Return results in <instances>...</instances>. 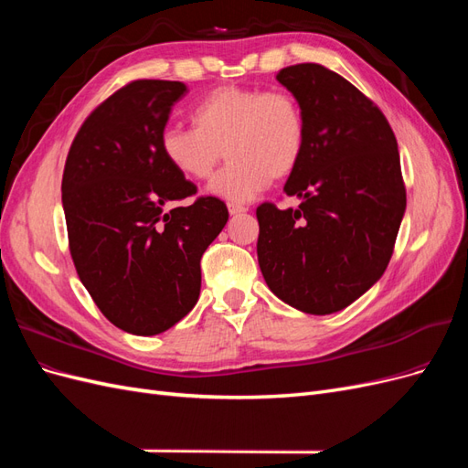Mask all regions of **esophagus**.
<instances>
[{
  "instance_id": "34e87169",
  "label": "esophagus",
  "mask_w": 468,
  "mask_h": 468,
  "mask_svg": "<svg viewBox=\"0 0 468 468\" xmlns=\"http://www.w3.org/2000/svg\"><path fill=\"white\" fill-rule=\"evenodd\" d=\"M248 207L244 205H236V203H229V212L230 215H242V212H246Z\"/></svg>"
}]
</instances>
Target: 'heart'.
<instances>
[{"label": "heart", "mask_w": 468, "mask_h": 468, "mask_svg": "<svg viewBox=\"0 0 468 468\" xmlns=\"http://www.w3.org/2000/svg\"><path fill=\"white\" fill-rule=\"evenodd\" d=\"M191 122L193 129L165 126L162 155L181 177L205 181L226 154L230 162L210 193L234 203L253 199L271 179H287L306 150L304 111L287 90L217 88L193 107Z\"/></svg>", "instance_id": "b5f03b06"}]
</instances>
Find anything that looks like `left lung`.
I'll list each match as a JSON object with an SVG mask.
<instances>
[{
  "mask_svg": "<svg viewBox=\"0 0 468 468\" xmlns=\"http://www.w3.org/2000/svg\"><path fill=\"white\" fill-rule=\"evenodd\" d=\"M277 80L306 119V150L285 183L303 203L258 207V261L282 303L324 316L385 273L406 210L400 154L373 99L330 68L296 64Z\"/></svg>",
  "mask_w": 468,
  "mask_h": 468,
  "instance_id": "1",
  "label": "left lung"
}]
</instances>
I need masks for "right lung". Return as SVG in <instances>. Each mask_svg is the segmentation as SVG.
<instances>
[{
  "mask_svg": "<svg viewBox=\"0 0 468 468\" xmlns=\"http://www.w3.org/2000/svg\"><path fill=\"white\" fill-rule=\"evenodd\" d=\"M186 91L181 81H129L83 121L64 165L78 277L103 316L134 335L162 334L191 313L203 253L229 220L218 197L181 206L197 186L162 155L160 134Z\"/></svg>",
  "mask_w": 468,
  "mask_h": 468,
  "instance_id": "obj_1",
  "label": "right lung"
}]
</instances>
